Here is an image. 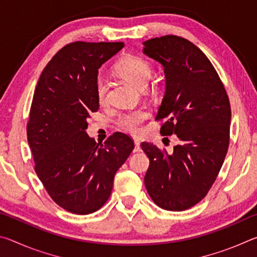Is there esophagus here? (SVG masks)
I'll return each instance as SVG.
<instances>
[{
  "mask_svg": "<svg viewBox=\"0 0 257 257\" xmlns=\"http://www.w3.org/2000/svg\"><path fill=\"white\" fill-rule=\"evenodd\" d=\"M141 143L138 141H135V149H134V153H137V152H141Z\"/></svg>",
  "mask_w": 257,
  "mask_h": 257,
  "instance_id": "esophagus-1",
  "label": "esophagus"
}]
</instances>
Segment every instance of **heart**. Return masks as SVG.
Wrapping results in <instances>:
<instances>
[{
    "label": "heart",
    "mask_w": 257,
    "mask_h": 257,
    "mask_svg": "<svg viewBox=\"0 0 257 257\" xmlns=\"http://www.w3.org/2000/svg\"><path fill=\"white\" fill-rule=\"evenodd\" d=\"M115 72L127 80L130 84L136 86L139 89H144L149 84V81L153 73V68L151 63L141 56L128 55L121 59L114 68ZM96 96L99 104H104L106 101L107 86L105 80L103 78H98L96 80ZM150 116L149 111L144 108H138L124 112L119 115L116 119V124L123 132L129 133L132 135H139L142 132V125Z\"/></svg>",
    "instance_id": "heart-1"
}]
</instances>
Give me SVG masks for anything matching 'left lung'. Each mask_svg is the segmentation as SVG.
Masks as SVG:
<instances>
[{
	"label": "left lung",
	"instance_id": "obj_1",
	"mask_svg": "<svg viewBox=\"0 0 257 257\" xmlns=\"http://www.w3.org/2000/svg\"><path fill=\"white\" fill-rule=\"evenodd\" d=\"M143 44V52L164 68L165 93L155 118L165 119L161 134H175L180 141L171 153L142 143L150 159L145 187L161 208L184 211L206 196L223 164L229 97L211 61L186 38L167 35Z\"/></svg>",
	"mask_w": 257,
	"mask_h": 257
}]
</instances>
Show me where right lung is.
<instances>
[{
  "instance_id": "right-lung-1",
  "label": "right lung",
  "mask_w": 257,
  "mask_h": 257,
  "mask_svg": "<svg viewBox=\"0 0 257 257\" xmlns=\"http://www.w3.org/2000/svg\"><path fill=\"white\" fill-rule=\"evenodd\" d=\"M123 46L70 43L46 64L35 89L27 123L35 171L51 198L75 214H89L105 204L114 175L135 147L122 133L101 145L86 133L87 119L99 106L98 69Z\"/></svg>"
}]
</instances>
